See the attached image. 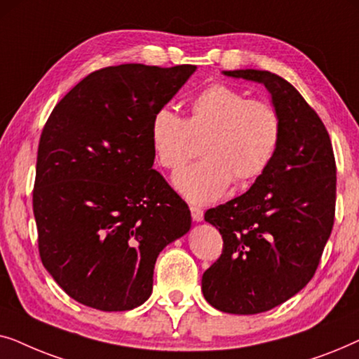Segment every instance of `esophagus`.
Masks as SVG:
<instances>
[{
    "label": "esophagus",
    "instance_id": "obj_1",
    "mask_svg": "<svg viewBox=\"0 0 359 359\" xmlns=\"http://www.w3.org/2000/svg\"><path fill=\"white\" fill-rule=\"evenodd\" d=\"M191 215H193L194 222H201L204 219V210L201 208H196V205H191Z\"/></svg>",
    "mask_w": 359,
    "mask_h": 359
}]
</instances>
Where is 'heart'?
<instances>
[{
  "instance_id": "obj_1",
  "label": "heart",
  "mask_w": 359,
  "mask_h": 359,
  "mask_svg": "<svg viewBox=\"0 0 359 359\" xmlns=\"http://www.w3.org/2000/svg\"><path fill=\"white\" fill-rule=\"evenodd\" d=\"M281 119L268 102L248 100L235 88L214 83L189 101V116L161 107L151 116L150 144L163 168L178 170L203 140L204 160L173 176L178 193L194 204L220 198L232 183L248 184L269 168L281 142Z\"/></svg>"
}]
</instances>
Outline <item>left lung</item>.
Wrapping results in <instances>:
<instances>
[{
  "label": "left lung",
  "mask_w": 359,
  "mask_h": 359,
  "mask_svg": "<svg viewBox=\"0 0 359 359\" xmlns=\"http://www.w3.org/2000/svg\"><path fill=\"white\" fill-rule=\"evenodd\" d=\"M224 75L264 85L283 126L269 168L247 193L204 214L224 240L220 258L203 274L205 301L252 316L312 279L335 220L337 166L325 126L291 83L264 70Z\"/></svg>",
  "instance_id": "left-lung-1"
}]
</instances>
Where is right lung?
<instances>
[{
  "label": "right lung",
  "mask_w": 359,
  "mask_h": 359,
  "mask_svg": "<svg viewBox=\"0 0 359 359\" xmlns=\"http://www.w3.org/2000/svg\"><path fill=\"white\" fill-rule=\"evenodd\" d=\"M194 72L101 68L67 93L43 127L32 193L39 253L83 306L139 307L151 294L160 252L191 229L188 204L151 170L149 130Z\"/></svg>",
  "instance_id": "obj_1"
}]
</instances>
